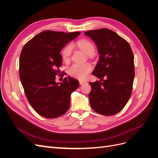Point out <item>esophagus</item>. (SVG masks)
<instances>
[{"label":"esophagus","instance_id":"1","mask_svg":"<svg viewBox=\"0 0 158 158\" xmlns=\"http://www.w3.org/2000/svg\"><path fill=\"white\" fill-rule=\"evenodd\" d=\"M79 83H80V85H82V84L86 83V82H85V81H84V80H79Z\"/></svg>","mask_w":158,"mask_h":158}]
</instances>
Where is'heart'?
<instances>
[{"label":"heart","instance_id":"heart-1","mask_svg":"<svg viewBox=\"0 0 158 158\" xmlns=\"http://www.w3.org/2000/svg\"><path fill=\"white\" fill-rule=\"evenodd\" d=\"M77 45L88 55H92L95 52V45L92 41L86 39H81L77 41ZM73 45L68 44L62 51V57L66 63L70 60ZM92 66L90 64H74L69 69V74L74 78L83 80L87 77L89 72L92 70Z\"/></svg>","mask_w":158,"mask_h":158}]
</instances>
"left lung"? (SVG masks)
Masks as SVG:
<instances>
[{"label":"left lung","instance_id":"8db88e82","mask_svg":"<svg viewBox=\"0 0 158 158\" xmlns=\"http://www.w3.org/2000/svg\"><path fill=\"white\" fill-rule=\"evenodd\" d=\"M85 35L95 43L100 55L92 74L102 82H89L90 106L99 114L113 115L126 106L132 94L135 78L132 51L125 39L107 28L89 30Z\"/></svg>","mask_w":158,"mask_h":158}]
</instances>
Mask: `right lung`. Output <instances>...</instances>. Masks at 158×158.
Listing matches in <instances>:
<instances>
[{"label":"right lung","instance_id":"right-lung-1","mask_svg":"<svg viewBox=\"0 0 158 158\" xmlns=\"http://www.w3.org/2000/svg\"><path fill=\"white\" fill-rule=\"evenodd\" d=\"M80 34L45 30L23 47L19 60L20 80L28 102L42 117L56 118L69 109L70 95L78 88V81L69 76L56 83L55 76L60 73V51Z\"/></svg>","mask_w":158,"mask_h":158}]
</instances>
